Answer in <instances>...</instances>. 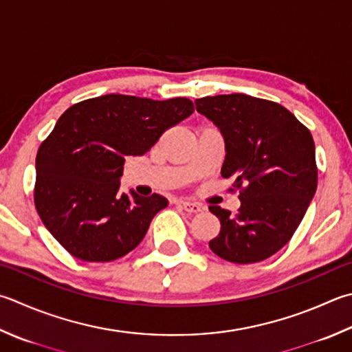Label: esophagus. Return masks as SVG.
Listing matches in <instances>:
<instances>
[{"mask_svg": "<svg viewBox=\"0 0 352 352\" xmlns=\"http://www.w3.org/2000/svg\"><path fill=\"white\" fill-rule=\"evenodd\" d=\"M181 207L187 211V213H199L202 211V205L196 204V202H181Z\"/></svg>", "mask_w": 352, "mask_h": 352, "instance_id": "34e87169", "label": "esophagus"}]
</instances>
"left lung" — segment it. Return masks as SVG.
<instances>
[{"label": "left lung", "instance_id": "1", "mask_svg": "<svg viewBox=\"0 0 352 352\" xmlns=\"http://www.w3.org/2000/svg\"><path fill=\"white\" fill-rule=\"evenodd\" d=\"M195 104L223 135L221 173L241 190L236 216L210 205L221 221L210 248L233 263L262 262L288 243L316 193L313 136L289 110L267 99L231 94Z\"/></svg>", "mask_w": 352, "mask_h": 352}]
</instances>
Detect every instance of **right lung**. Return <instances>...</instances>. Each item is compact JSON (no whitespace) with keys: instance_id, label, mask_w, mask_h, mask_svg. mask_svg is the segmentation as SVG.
<instances>
[{"instance_id":"obj_1","label":"right lung","mask_w":352,"mask_h":352,"mask_svg":"<svg viewBox=\"0 0 352 352\" xmlns=\"http://www.w3.org/2000/svg\"><path fill=\"white\" fill-rule=\"evenodd\" d=\"M195 111L187 98L104 95L72 105L36 155L35 207L52 236L85 262H110L144 239L164 196L121 193L129 156H142Z\"/></svg>"}]
</instances>
